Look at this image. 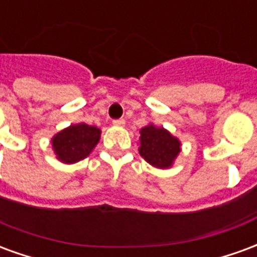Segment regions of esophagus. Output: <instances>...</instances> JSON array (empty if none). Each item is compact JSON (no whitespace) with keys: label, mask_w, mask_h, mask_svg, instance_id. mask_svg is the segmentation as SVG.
<instances>
[{"label":"esophagus","mask_w":257,"mask_h":257,"mask_svg":"<svg viewBox=\"0 0 257 257\" xmlns=\"http://www.w3.org/2000/svg\"><path fill=\"white\" fill-rule=\"evenodd\" d=\"M112 123H114L115 126H123V125H125V119H123V118H119V119H114V121H112Z\"/></svg>","instance_id":"obj_1"}]
</instances>
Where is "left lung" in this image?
Returning <instances> with one entry per match:
<instances>
[{
  "instance_id": "left-lung-1",
  "label": "left lung",
  "mask_w": 257,
  "mask_h": 257,
  "mask_svg": "<svg viewBox=\"0 0 257 257\" xmlns=\"http://www.w3.org/2000/svg\"><path fill=\"white\" fill-rule=\"evenodd\" d=\"M139 154L151 167L158 169H169L173 167L182 151L180 140L173 136L168 129L147 123L140 129Z\"/></svg>"
}]
</instances>
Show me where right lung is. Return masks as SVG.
<instances>
[{"mask_svg": "<svg viewBox=\"0 0 257 257\" xmlns=\"http://www.w3.org/2000/svg\"><path fill=\"white\" fill-rule=\"evenodd\" d=\"M100 135V129L85 122L74 123L62 129L51 139L56 160L67 165L84 160L97 146Z\"/></svg>", "mask_w": 257, "mask_h": 257, "instance_id": "add662e5", "label": "right lung"}]
</instances>
